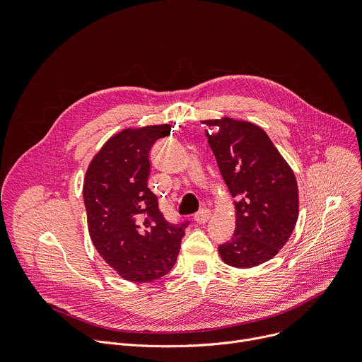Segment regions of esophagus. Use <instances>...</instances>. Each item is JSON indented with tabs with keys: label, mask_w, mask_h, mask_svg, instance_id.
I'll return each instance as SVG.
<instances>
[{
	"label": "esophagus",
	"mask_w": 362,
	"mask_h": 362,
	"mask_svg": "<svg viewBox=\"0 0 362 362\" xmlns=\"http://www.w3.org/2000/svg\"><path fill=\"white\" fill-rule=\"evenodd\" d=\"M211 216H212L211 209L203 208V209H200V211L194 215V221H196L197 223H206V222H208V221L211 219Z\"/></svg>",
	"instance_id": "esophagus-1"
}]
</instances>
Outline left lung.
Listing matches in <instances>:
<instances>
[{
	"instance_id": "left-lung-1",
	"label": "left lung",
	"mask_w": 362,
	"mask_h": 362,
	"mask_svg": "<svg viewBox=\"0 0 362 362\" xmlns=\"http://www.w3.org/2000/svg\"><path fill=\"white\" fill-rule=\"evenodd\" d=\"M221 175L235 202V233L219 246L222 261L238 269L268 262L285 246L299 214L293 170L268 134L228 116L202 120Z\"/></svg>"
}]
</instances>
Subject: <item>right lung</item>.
I'll use <instances>...</instances> for the list:
<instances>
[{
  "label": "right lung",
  "instance_id": "right-lung-1",
  "mask_svg": "<svg viewBox=\"0 0 362 362\" xmlns=\"http://www.w3.org/2000/svg\"><path fill=\"white\" fill-rule=\"evenodd\" d=\"M170 124L127 127L112 136L91 159L83 197L91 242L126 281L150 282L176 264L186 223H169L148 186V151L169 136Z\"/></svg>",
  "mask_w": 362,
  "mask_h": 362
}]
</instances>
